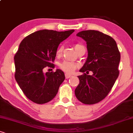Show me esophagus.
Segmentation results:
<instances>
[{"instance_id":"obj_1","label":"esophagus","mask_w":133,"mask_h":133,"mask_svg":"<svg viewBox=\"0 0 133 133\" xmlns=\"http://www.w3.org/2000/svg\"><path fill=\"white\" fill-rule=\"evenodd\" d=\"M71 76H72V75H71L70 74H65V77H66V79H68V78H70Z\"/></svg>"}]
</instances>
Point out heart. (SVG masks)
<instances>
[{
    "mask_svg": "<svg viewBox=\"0 0 133 133\" xmlns=\"http://www.w3.org/2000/svg\"><path fill=\"white\" fill-rule=\"evenodd\" d=\"M82 47H84V46L83 45H81V44H76L75 45V48L76 51H77L79 49H80ZM63 49H64L63 46H59L57 51V56H60L61 54H62ZM59 67H60L61 70H63L65 72L71 73V72H73L75 70L76 67H77V64L75 63L64 61H63V63H61L59 64Z\"/></svg>",
    "mask_w": 133,
    "mask_h": 133,
    "instance_id": "heart-1",
    "label": "heart"
}]
</instances>
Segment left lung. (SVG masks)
I'll list each match as a JSON object with an SVG mask.
<instances>
[{"label": "left lung", "mask_w": 133, "mask_h": 133, "mask_svg": "<svg viewBox=\"0 0 133 133\" xmlns=\"http://www.w3.org/2000/svg\"><path fill=\"white\" fill-rule=\"evenodd\" d=\"M87 43L88 57L79 72V83L75 90L76 98L85 104H94L107 96L119 76L121 54L116 42L109 35L95 30L78 32ZM91 71L92 76L84 72Z\"/></svg>", "instance_id": "left-lung-1"}]
</instances>
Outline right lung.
Segmentation results:
<instances>
[{"instance_id":"right-lung-1","label":"right lung","mask_w":133,"mask_h":133,"mask_svg":"<svg viewBox=\"0 0 133 133\" xmlns=\"http://www.w3.org/2000/svg\"><path fill=\"white\" fill-rule=\"evenodd\" d=\"M74 31L40 30L20 43L14 56L15 78L25 96L32 102L47 103L57 94L65 79L64 72L60 69L55 72L44 73L43 70L45 67H54L59 44Z\"/></svg>"}]
</instances>
